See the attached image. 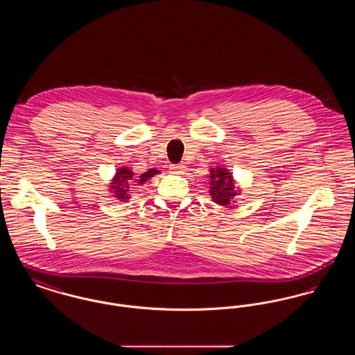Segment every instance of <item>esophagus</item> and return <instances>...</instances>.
Segmentation results:
<instances>
[{
    "mask_svg": "<svg viewBox=\"0 0 355 355\" xmlns=\"http://www.w3.org/2000/svg\"><path fill=\"white\" fill-rule=\"evenodd\" d=\"M170 170H171V173H175V174H181V173H184L186 170L185 165H171L170 166Z\"/></svg>",
    "mask_w": 355,
    "mask_h": 355,
    "instance_id": "obj_1",
    "label": "esophagus"
}]
</instances>
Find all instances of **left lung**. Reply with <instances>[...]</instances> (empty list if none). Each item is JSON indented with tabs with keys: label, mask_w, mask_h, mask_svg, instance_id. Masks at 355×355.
Returning <instances> with one entry per match:
<instances>
[{
	"label": "left lung",
	"mask_w": 355,
	"mask_h": 355,
	"mask_svg": "<svg viewBox=\"0 0 355 355\" xmlns=\"http://www.w3.org/2000/svg\"><path fill=\"white\" fill-rule=\"evenodd\" d=\"M209 177V193L211 196V200L220 206L232 207L230 205L234 202V198L239 194V189H236L234 185L236 181L233 178V174L223 166H216L210 169Z\"/></svg>",
	"instance_id": "1"
}]
</instances>
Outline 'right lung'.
<instances>
[{
  "label": "right lung",
  "instance_id": "add662e5",
  "mask_svg": "<svg viewBox=\"0 0 355 355\" xmlns=\"http://www.w3.org/2000/svg\"><path fill=\"white\" fill-rule=\"evenodd\" d=\"M155 174H159V170L149 169L146 173L141 174L139 177H135V173L132 170L123 166L117 169V173L113 177L112 182L109 184V187L117 200L121 202H128V200L130 198V194H129L130 189L135 185H144Z\"/></svg>",
  "mask_w": 355,
  "mask_h": 355
}]
</instances>
